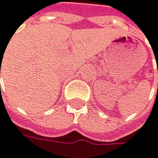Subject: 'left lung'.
Returning <instances> with one entry per match:
<instances>
[{
  "label": "left lung",
  "instance_id": "1",
  "mask_svg": "<svg viewBox=\"0 0 158 158\" xmlns=\"http://www.w3.org/2000/svg\"><path fill=\"white\" fill-rule=\"evenodd\" d=\"M154 56H156V55H154Z\"/></svg>",
  "mask_w": 158,
  "mask_h": 158
}]
</instances>
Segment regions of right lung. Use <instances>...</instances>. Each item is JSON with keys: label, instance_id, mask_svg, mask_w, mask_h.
<instances>
[{"label": "right lung", "instance_id": "obj_1", "mask_svg": "<svg viewBox=\"0 0 158 158\" xmlns=\"http://www.w3.org/2000/svg\"><path fill=\"white\" fill-rule=\"evenodd\" d=\"M0 74H1V72H0Z\"/></svg>", "mask_w": 158, "mask_h": 158}]
</instances>
